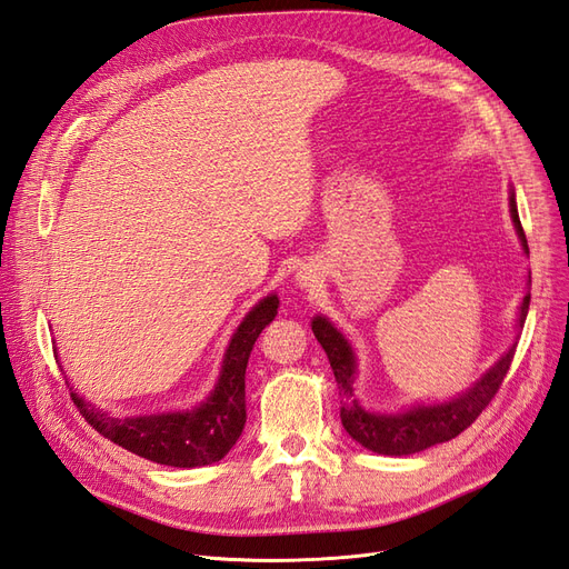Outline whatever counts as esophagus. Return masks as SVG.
I'll return each mask as SVG.
<instances>
[{
	"mask_svg": "<svg viewBox=\"0 0 569 569\" xmlns=\"http://www.w3.org/2000/svg\"><path fill=\"white\" fill-rule=\"evenodd\" d=\"M316 282H318V280H316V272H313V268H308V266L299 268V272H297V284H299L301 289L313 287Z\"/></svg>",
	"mask_w": 569,
	"mask_h": 569,
	"instance_id": "34e87169",
	"label": "esophagus"
}]
</instances>
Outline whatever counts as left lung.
<instances>
[{"mask_svg":"<svg viewBox=\"0 0 569 569\" xmlns=\"http://www.w3.org/2000/svg\"><path fill=\"white\" fill-rule=\"evenodd\" d=\"M510 218H512L515 232L520 237L522 251L529 256L527 237L518 216V201H515V189H510ZM529 284H531V278L527 280V291L518 308V330H522L527 311H529ZM311 327L327 358H330V366H332L339 396H341L339 418L343 429H347L353 441L366 446L368 451L382 453V456L418 453L429 449V446L451 441L462 432V429H468L479 418V412L489 406L498 387H501L503 377L510 368V360L515 356V347H518V341H512L510 347L501 353V358H498L477 382H472L468 389L460 391L449 401L418 403V406L403 408L399 412H375L360 403L356 396L353 385L358 375V360H356L351 341L337 330L330 318L325 316H316L311 320Z\"/></svg>","mask_w":569,"mask_h":569,"instance_id":"1","label":"left lung"}]
</instances>
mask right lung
<instances>
[{
    "mask_svg": "<svg viewBox=\"0 0 569 569\" xmlns=\"http://www.w3.org/2000/svg\"><path fill=\"white\" fill-rule=\"evenodd\" d=\"M280 299L268 295L258 301L234 330L218 380L194 408L151 412V416L116 418L111 412L84 401L71 389L73 403L101 437L123 446L134 456H142L170 468H203L218 462L242 437L247 422L244 375L253 343L263 327L278 316ZM57 353V351H54Z\"/></svg>",
    "mask_w": 569,
    "mask_h": 569,
    "instance_id": "add662e5",
    "label": "right lung"
}]
</instances>
